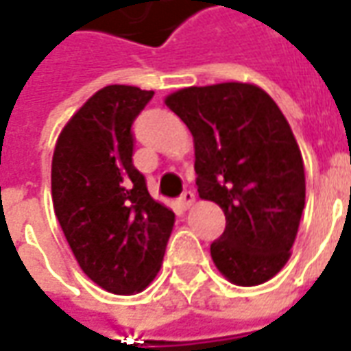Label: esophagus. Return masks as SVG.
Listing matches in <instances>:
<instances>
[{
	"label": "esophagus",
	"instance_id": "1",
	"mask_svg": "<svg viewBox=\"0 0 351 351\" xmlns=\"http://www.w3.org/2000/svg\"><path fill=\"white\" fill-rule=\"evenodd\" d=\"M180 202H181V206L185 208V210H187V208H191V206L195 204V193H193V191H185V193L180 196Z\"/></svg>",
	"mask_w": 351,
	"mask_h": 351
}]
</instances>
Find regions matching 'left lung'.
Here are the masks:
<instances>
[{"label": "left lung", "instance_id": "left-lung-1", "mask_svg": "<svg viewBox=\"0 0 351 351\" xmlns=\"http://www.w3.org/2000/svg\"><path fill=\"white\" fill-rule=\"evenodd\" d=\"M195 140L198 195L225 211V232L210 245L228 282L274 278L289 261L304 210V164L276 101L247 83L189 86L166 98Z\"/></svg>", "mask_w": 351, "mask_h": 351}]
</instances>
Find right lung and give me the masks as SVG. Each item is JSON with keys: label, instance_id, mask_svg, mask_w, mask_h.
Masks as SVG:
<instances>
[{"label": "right lung", "instance_id": "1", "mask_svg": "<svg viewBox=\"0 0 351 351\" xmlns=\"http://www.w3.org/2000/svg\"><path fill=\"white\" fill-rule=\"evenodd\" d=\"M153 90L109 84L69 119L52 155V204L79 267L101 289L140 293L176 223L132 162V124Z\"/></svg>", "mask_w": 351, "mask_h": 351}]
</instances>
